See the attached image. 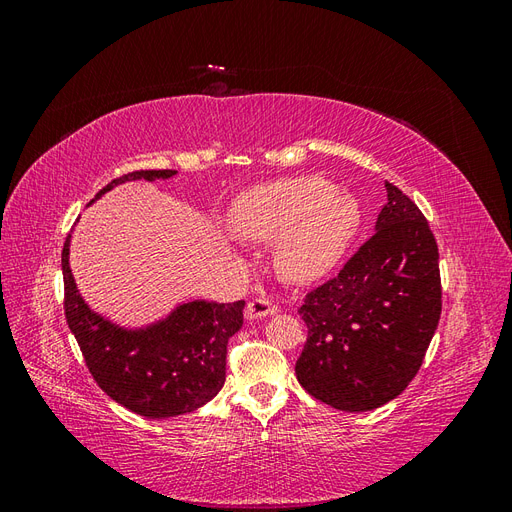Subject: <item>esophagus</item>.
Segmentation results:
<instances>
[{
    "instance_id": "esophagus-1",
    "label": "esophagus",
    "mask_w": 512,
    "mask_h": 512,
    "mask_svg": "<svg viewBox=\"0 0 512 512\" xmlns=\"http://www.w3.org/2000/svg\"><path fill=\"white\" fill-rule=\"evenodd\" d=\"M277 312V305L269 301L267 297H258L245 305V318L247 320H258V318H267Z\"/></svg>"
}]
</instances>
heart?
I'll return each instance as SVG.
<instances>
[{
  "label": "heart",
  "instance_id": "1",
  "mask_svg": "<svg viewBox=\"0 0 512 512\" xmlns=\"http://www.w3.org/2000/svg\"><path fill=\"white\" fill-rule=\"evenodd\" d=\"M239 237L275 243V267L290 284H314L344 258L361 226L354 194L316 175L277 179L239 194L228 211Z\"/></svg>",
  "mask_w": 512,
  "mask_h": 512
}]
</instances>
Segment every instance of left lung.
I'll use <instances>...</instances> for the list:
<instances>
[{
  "label": "left lung",
  "mask_w": 512,
  "mask_h": 512,
  "mask_svg": "<svg viewBox=\"0 0 512 512\" xmlns=\"http://www.w3.org/2000/svg\"><path fill=\"white\" fill-rule=\"evenodd\" d=\"M376 232L335 280L299 309L307 342L294 371L303 389L344 412L376 410L416 376L438 329V245L423 213L384 181Z\"/></svg>",
  "instance_id": "8db88e82"
}]
</instances>
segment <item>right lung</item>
<instances>
[{"instance_id": "1", "label": "right lung", "mask_w": 512, "mask_h": 512, "mask_svg": "<svg viewBox=\"0 0 512 512\" xmlns=\"http://www.w3.org/2000/svg\"><path fill=\"white\" fill-rule=\"evenodd\" d=\"M175 175L177 170H136L113 179L89 205L117 185ZM70 241L72 235L61 252L66 320L100 389L153 421L194 412L218 395L226 380V344L241 329L245 303L194 299L151 322L121 324L85 301L70 267Z\"/></svg>"}]
</instances>
